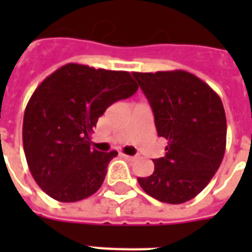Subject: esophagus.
<instances>
[{
	"instance_id": "34e87169",
	"label": "esophagus",
	"mask_w": 252,
	"mask_h": 252,
	"mask_svg": "<svg viewBox=\"0 0 252 252\" xmlns=\"http://www.w3.org/2000/svg\"><path fill=\"white\" fill-rule=\"evenodd\" d=\"M120 156H122L123 158L128 159V161H134V159H136V157H133V156H128V154H124V153H120Z\"/></svg>"
}]
</instances>
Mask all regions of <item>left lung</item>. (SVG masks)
<instances>
[{
	"label": "left lung",
	"instance_id": "1",
	"mask_svg": "<svg viewBox=\"0 0 252 252\" xmlns=\"http://www.w3.org/2000/svg\"><path fill=\"white\" fill-rule=\"evenodd\" d=\"M149 100L166 156L153 159L150 176L138 178L158 201L182 204L199 195L222 162L226 116L219 94L184 70L132 73Z\"/></svg>",
	"mask_w": 252,
	"mask_h": 252
}]
</instances>
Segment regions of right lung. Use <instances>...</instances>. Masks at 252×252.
<instances>
[{
    "mask_svg": "<svg viewBox=\"0 0 252 252\" xmlns=\"http://www.w3.org/2000/svg\"><path fill=\"white\" fill-rule=\"evenodd\" d=\"M128 72L66 64L31 95L23 116V149L31 175L52 199L74 203L94 195L116 150L90 148L99 116L137 91Z\"/></svg>",
    "mask_w": 252,
    "mask_h": 252,
    "instance_id": "1",
    "label": "right lung"
}]
</instances>
